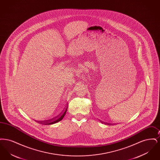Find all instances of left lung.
<instances>
[{
	"mask_svg": "<svg viewBox=\"0 0 160 160\" xmlns=\"http://www.w3.org/2000/svg\"><path fill=\"white\" fill-rule=\"evenodd\" d=\"M108 124H109V123H108Z\"/></svg>",
	"mask_w": 160,
	"mask_h": 160,
	"instance_id": "8db88e82",
	"label": "left lung"
}]
</instances>
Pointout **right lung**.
I'll return each mask as SVG.
<instances>
[{
	"mask_svg": "<svg viewBox=\"0 0 160 160\" xmlns=\"http://www.w3.org/2000/svg\"><path fill=\"white\" fill-rule=\"evenodd\" d=\"M68 105L67 104V106L65 107L64 110H63V112L61 113V114H59L57 117L54 118V119H52L51 121H46V122H40V123H41L44 125H52V124H54V123H56L57 122L61 121L66 114V112H67V108H68Z\"/></svg>",
	"mask_w": 160,
	"mask_h": 160,
	"instance_id": "obj_1",
	"label": "right lung"
}]
</instances>
